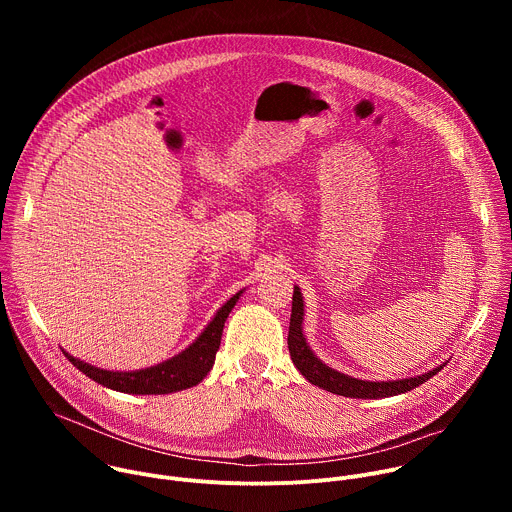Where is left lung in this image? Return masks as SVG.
Masks as SVG:
<instances>
[{
	"instance_id": "8db88e82",
	"label": "left lung",
	"mask_w": 512,
	"mask_h": 512,
	"mask_svg": "<svg viewBox=\"0 0 512 512\" xmlns=\"http://www.w3.org/2000/svg\"><path fill=\"white\" fill-rule=\"evenodd\" d=\"M304 300H302V291L296 285L294 287V302H291V318H289V334H287V348H289V356L294 360V364L298 367V371L316 387L326 389L334 395H342V397H352V399H381V397H393V395H401L407 393L419 385H423L425 381H429L433 375L440 373L446 362L435 367L433 371L419 375V377H411V379H399V381H360L354 377H348L344 373H338L326 364L310 350L306 338H304Z\"/></svg>"
}]
</instances>
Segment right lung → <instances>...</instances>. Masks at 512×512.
Here are the masks:
<instances>
[{"label": "right lung", "mask_w": 512, "mask_h": 512, "mask_svg": "<svg viewBox=\"0 0 512 512\" xmlns=\"http://www.w3.org/2000/svg\"><path fill=\"white\" fill-rule=\"evenodd\" d=\"M243 291L235 294L221 310L216 312V316L210 320V324L204 328V332L180 354L172 356L166 362L156 364V367L150 369H141V371H103L93 367V364L70 356L66 350L64 356L75 364V367L85 373L89 379H93L95 383L113 389V391H121V393H129V395H168V393H176L182 389H190L194 385H198L208 371L212 369L214 364V356L218 346H221V336H223V328L225 322L231 314V310L235 308V304L239 302Z\"/></svg>", "instance_id": "1"}]
</instances>
